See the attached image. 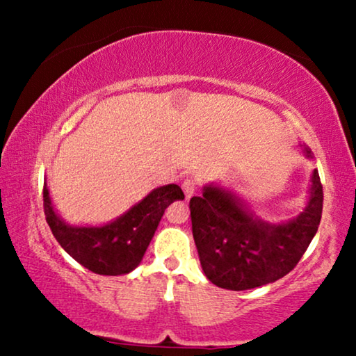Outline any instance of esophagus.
Instances as JSON below:
<instances>
[{
	"instance_id": "34e87169",
	"label": "esophagus",
	"mask_w": 356,
	"mask_h": 356,
	"mask_svg": "<svg viewBox=\"0 0 356 356\" xmlns=\"http://www.w3.org/2000/svg\"><path fill=\"white\" fill-rule=\"evenodd\" d=\"M181 189L184 193V197L189 199L194 194V191H196V183H194L193 179H184L181 183Z\"/></svg>"
}]
</instances>
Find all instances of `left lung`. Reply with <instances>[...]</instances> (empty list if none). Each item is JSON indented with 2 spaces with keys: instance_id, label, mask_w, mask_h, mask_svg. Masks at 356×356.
Returning a JSON list of instances; mask_svg holds the SVG:
<instances>
[{
  "instance_id": "8db88e82",
  "label": "left lung",
  "mask_w": 356,
  "mask_h": 356,
  "mask_svg": "<svg viewBox=\"0 0 356 356\" xmlns=\"http://www.w3.org/2000/svg\"><path fill=\"white\" fill-rule=\"evenodd\" d=\"M306 159L313 152L300 144ZM308 202L291 220L272 223L256 217L232 189L217 183L189 201L193 236L202 270L213 285L250 290L282 279L298 264L323 216V184L313 170Z\"/></svg>"
}]
</instances>
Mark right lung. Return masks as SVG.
I'll return each mask as SVG.
<instances>
[{"mask_svg":"<svg viewBox=\"0 0 356 356\" xmlns=\"http://www.w3.org/2000/svg\"><path fill=\"white\" fill-rule=\"evenodd\" d=\"M183 199L178 184H165L104 225H71L53 207L47 183L43 186V209L56 241L72 259L100 275H123L134 270L152 241L165 209Z\"/></svg>","mask_w":356,"mask_h":356,"instance_id":"1","label":"right lung"}]
</instances>
